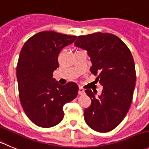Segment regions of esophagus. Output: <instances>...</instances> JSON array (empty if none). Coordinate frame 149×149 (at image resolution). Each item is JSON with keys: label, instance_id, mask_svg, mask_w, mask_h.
I'll return each mask as SVG.
<instances>
[{"label": "esophagus", "instance_id": "34e87169", "mask_svg": "<svg viewBox=\"0 0 149 149\" xmlns=\"http://www.w3.org/2000/svg\"><path fill=\"white\" fill-rule=\"evenodd\" d=\"M84 93H85L84 90H83L82 88H81V87H79V95H84Z\"/></svg>", "mask_w": 149, "mask_h": 149}]
</instances>
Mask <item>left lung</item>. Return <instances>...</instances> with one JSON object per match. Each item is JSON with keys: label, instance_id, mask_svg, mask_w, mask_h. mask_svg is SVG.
<instances>
[{"label": "left lung", "instance_id": "8db88e82", "mask_svg": "<svg viewBox=\"0 0 149 149\" xmlns=\"http://www.w3.org/2000/svg\"><path fill=\"white\" fill-rule=\"evenodd\" d=\"M75 45L87 51L90 72L98 75L97 81L103 86L98 97L97 93L85 90L92 102L84 110V120L96 132L112 131L123 120L132 101L136 73L131 51L120 38L109 33L79 36Z\"/></svg>", "mask_w": 149, "mask_h": 149}]
</instances>
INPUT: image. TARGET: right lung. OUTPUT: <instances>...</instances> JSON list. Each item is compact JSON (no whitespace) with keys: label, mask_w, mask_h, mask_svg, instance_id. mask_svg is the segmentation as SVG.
Returning a JSON list of instances; mask_svg holds the SVG:
<instances>
[{"label":"right lung","mask_w":149,"mask_h":149,"mask_svg":"<svg viewBox=\"0 0 149 149\" xmlns=\"http://www.w3.org/2000/svg\"><path fill=\"white\" fill-rule=\"evenodd\" d=\"M76 40V36L41 31L22 48L17 66L19 96L25 113L37 126L49 128L60 123L63 106L77 96L76 83L61 85L53 78L61 50Z\"/></svg>","instance_id":"right-lung-1"}]
</instances>
